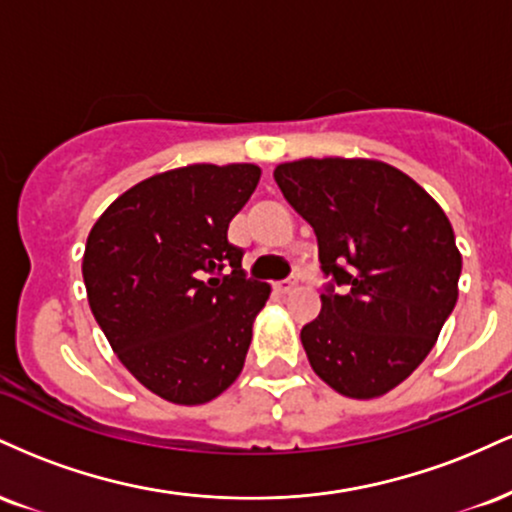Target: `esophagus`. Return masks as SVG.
Here are the masks:
<instances>
[{
  "label": "esophagus",
  "instance_id": "obj_1",
  "mask_svg": "<svg viewBox=\"0 0 512 512\" xmlns=\"http://www.w3.org/2000/svg\"><path fill=\"white\" fill-rule=\"evenodd\" d=\"M296 286H298V279H289V281H279L274 289H276V293H281V296H286V293H291Z\"/></svg>",
  "mask_w": 512,
  "mask_h": 512
}]
</instances>
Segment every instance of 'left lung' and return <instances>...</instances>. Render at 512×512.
Segmentation results:
<instances>
[{
	"instance_id": "obj_1",
	"label": "left lung",
	"mask_w": 512,
	"mask_h": 512,
	"mask_svg": "<svg viewBox=\"0 0 512 512\" xmlns=\"http://www.w3.org/2000/svg\"><path fill=\"white\" fill-rule=\"evenodd\" d=\"M274 180L313 226L327 286L301 330L317 378L339 395L375 399L409 378L457 303L462 255L433 199L375 158H301Z\"/></svg>"
}]
</instances>
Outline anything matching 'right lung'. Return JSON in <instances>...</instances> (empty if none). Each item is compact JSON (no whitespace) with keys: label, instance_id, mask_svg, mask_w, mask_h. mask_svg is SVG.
Segmentation results:
<instances>
[{"label":"right lung","instance_id":"obj_1","mask_svg":"<svg viewBox=\"0 0 512 512\" xmlns=\"http://www.w3.org/2000/svg\"><path fill=\"white\" fill-rule=\"evenodd\" d=\"M262 170L195 163L122 192L88 233L91 313L129 373L166 402L207 404L243 370L272 286L245 279L228 223ZM228 263L232 274L220 276Z\"/></svg>","mask_w":512,"mask_h":512}]
</instances>
